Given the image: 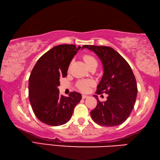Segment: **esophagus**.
<instances>
[{
    "label": "esophagus",
    "instance_id": "34e87169",
    "mask_svg": "<svg viewBox=\"0 0 160 160\" xmlns=\"http://www.w3.org/2000/svg\"><path fill=\"white\" fill-rule=\"evenodd\" d=\"M88 96H86V95H82V98L83 99H85V98H87Z\"/></svg>",
    "mask_w": 160,
    "mask_h": 160
}]
</instances>
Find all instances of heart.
<instances>
[{"mask_svg": "<svg viewBox=\"0 0 160 160\" xmlns=\"http://www.w3.org/2000/svg\"><path fill=\"white\" fill-rule=\"evenodd\" d=\"M83 59L88 67H89L94 63L97 64V60H96V58H93V56H91L90 55H85L83 57ZM93 84V81L87 80V81H79V82H78L77 86V88L79 89L80 91L86 92L88 90L89 86Z\"/></svg>", "mask_w": 160, "mask_h": 160, "instance_id": "b5f03b06", "label": "heart"}]
</instances>
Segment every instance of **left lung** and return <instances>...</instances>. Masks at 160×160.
Returning <instances> with one entry per match:
<instances>
[{
    "instance_id": "left-lung-1",
    "label": "left lung",
    "mask_w": 160,
    "mask_h": 160,
    "mask_svg": "<svg viewBox=\"0 0 160 160\" xmlns=\"http://www.w3.org/2000/svg\"><path fill=\"white\" fill-rule=\"evenodd\" d=\"M98 56L103 66V76L97 86V94L107 93V100L100 102L91 112V116L96 124L104 127H115L122 124L129 117L135 105L137 92L136 80L132 69L125 59L108 46L84 45Z\"/></svg>"
}]
</instances>
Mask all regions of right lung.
<instances>
[{
	"label": "right lung",
	"instance_id": "1",
	"mask_svg": "<svg viewBox=\"0 0 160 160\" xmlns=\"http://www.w3.org/2000/svg\"><path fill=\"white\" fill-rule=\"evenodd\" d=\"M81 46L63 44L53 47L38 59L29 78V98L33 113L50 126L66 124L71 119L82 95L71 92L60 94V78L65 77L70 62Z\"/></svg>",
	"mask_w": 160,
	"mask_h": 160
}]
</instances>
